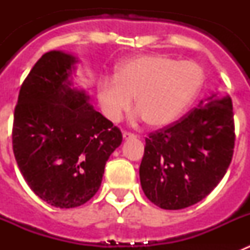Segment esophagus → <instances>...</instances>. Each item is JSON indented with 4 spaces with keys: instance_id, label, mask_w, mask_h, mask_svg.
<instances>
[{
    "instance_id": "esophagus-1",
    "label": "esophagus",
    "mask_w": 250,
    "mask_h": 250,
    "mask_svg": "<svg viewBox=\"0 0 250 250\" xmlns=\"http://www.w3.org/2000/svg\"><path fill=\"white\" fill-rule=\"evenodd\" d=\"M123 138L125 139V140H129V139H135L136 135H134V134H131V132H123Z\"/></svg>"
}]
</instances>
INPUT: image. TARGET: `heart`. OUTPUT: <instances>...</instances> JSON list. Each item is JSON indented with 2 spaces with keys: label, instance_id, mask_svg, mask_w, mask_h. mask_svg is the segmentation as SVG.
Masks as SVG:
<instances>
[{
  "label": "heart",
  "instance_id": "heart-1",
  "mask_svg": "<svg viewBox=\"0 0 250 250\" xmlns=\"http://www.w3.org/2000/svg\"><path fill=\"white\" fill-rule=\"evenodd\" d=\"M204 74L193 61L165 55H143L127 60L116 77L99 81L98 98L104 115L116 121L131 107L150 126L161 127L178 120L199 94Z\"/></svg>",
  "mask_w": 250,
  "mask_h": 250
}]
</instances>
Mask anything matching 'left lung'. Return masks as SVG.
Instances as JSON below:
<instances>
[{"instance_id":"obj_1","label":"left lung","mask_w":250,"mask_h":250,"mask_svg":"<svg viewBox=\"0 0 250 250\" xmlns=\"http://www.w3.org/2000/svg\"><path fill=\"white\" fill-rule=\"evenodd\" d=\"M233 105L213 94L198 109L145 139L140 183L161 209L191 207L210 194L225 175L234 151Z\"/></svg>"}]
</instances>
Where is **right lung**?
I'll use <instances>...</instances> for the list:
<instances>
[{"instance_id": "right-lung-1", "label": "right lung", "mask_w": 250, "mask_h": 250, "mask_svg": "<svg viewBox=\"0 0 250 250\" xmlns=\"http://www.w3.org/2000/svg\"><path fill=\"white\" fill-rule=\"evenodd\" d=\"M79 59L50 51L35 63L20 89L12 129L13 154L37 196L56 208L89 202L103 182L121 131L75 87Z\"/></svg>"}]
</instances>
